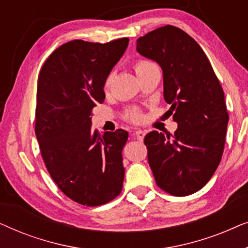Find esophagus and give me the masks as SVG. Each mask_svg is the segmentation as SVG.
I'll use <instances>...</instances> for the list:
<instances>
[{"label":"esophagus","instance_id":"esophagus-1","mask_svg":"<svg viewBox=\"0 0 248 248\" xmlns=\"http://www.w3.org/2000/svg\"><path fill=\"white\" fill-rule=\"evenodd\" d=\"M144 135H145V132L144 131H142V130L135 131V137H137V139H138L139 141H143Z\"/></svg>","mask_w":248,"mask_h":248}]
</instances>
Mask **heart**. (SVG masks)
<instances>
[{
    "instance_id": "obj_1",
    "label": "heart",
    "mask_w": 248,
    "mask_h": 248,
    "mask_svg": "<svg viewBox=\"0 0 248 248\" xmlns=\"http://www.w3.org/2000/svg\"><path fill=\"white\" fill-rule=\"evenodd\" d=\"M155 64L151 62V61L149 60H144V59H140V60H137L133 64V67H134V71L135 72L140 73L142 71L149 69V67L154 66ZM111 80H113V73H109L106 78V80H105L104 82V90L105 93H108L110 89V84H111ZM124 117L126 118L127 121L132 122V123H141L142 121H143V113H142L141 109H139V108L134 107V108H130V109H127L125 111L124 114Z\"/></svg>"
}]
</instances>
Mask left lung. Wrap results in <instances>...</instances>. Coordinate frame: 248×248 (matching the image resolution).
Returning a JSON list of instances; mask_svg holds the SVG:
<instances>
[{
  "label": "left lung",
  "instance_id": "1",
  "mask_svg": "<svg viewBox=\"0 0 248 248\" xmlns=\"http://www.w3.org/2000/svg\"><path fill=\"white\" fill-rule=\"evenodd\" d=\"M137 50L164 73V97L178 127L174 135L152 131L144 138L155 183L174 196L201 189L218 168L229 115L225 94L201 46L167 25L140 37Z\"/></svg>",
  "mask_w": 248,
  "mask_h": 248
}]
</instances>
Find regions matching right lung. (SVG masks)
Returning <instances> with one entry per match:
<instances>
[{
  "mask_svg": "<svg viewBox=\"0 0 248 248\" xmlns=\"http://www.w3.org/2000/svg\"><path fill=\"white\" fill-rule=\"evenodd\" d=\"M128 38L109 43L72 40L45 61L37 83L35 132L50 177L79 204H106L121 194L122 150L128 133L91 130L93 109L105 100L104 82Z\"/></svg>",
  "mask_w": 248,
  "mask_h": 248,
  "instance_id": "add662e5",
  "label": "right lung"
}]
</instances>
